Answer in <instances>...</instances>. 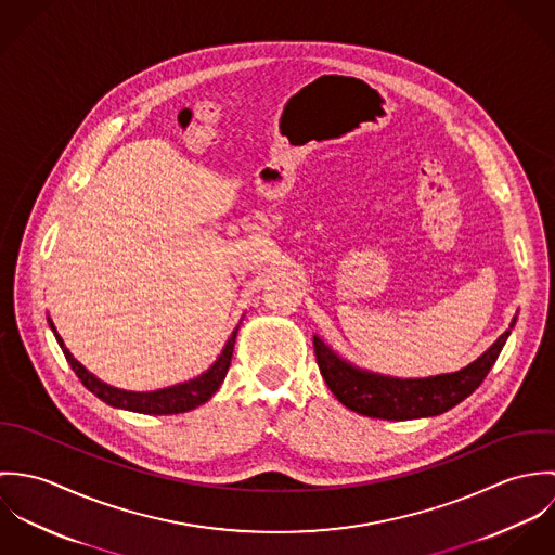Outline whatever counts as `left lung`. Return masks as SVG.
<instances>
[{"instance_id":"left-lung-1","label":"left lung","mask_w":555,"mask_h":555,"mask_svg":"<svg viewBox=\"0 0 555 555\" xmlns=\"http://www.w3.org/2000/svg\"><path fill=\"white\" fill-rule=\"evenodd\" d=\"M515 320L517 317L513 318L511 326L468 367L431 378L401 380L359 370L352 363L344 361L337 352H333L318 335H314V352L326 387L346 408L372 418L387 421L436 416L475 393L478 385L493 367L498 354L502 352L511 328L515 326Z\"/></svg>"}]
</instances>
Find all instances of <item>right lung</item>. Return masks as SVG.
<instances>
[{"instance_id": "obj_1", "label": "right lung", "mask_w": 555, "mask_h": 555, "mask_svg": "<svg viewBox=\"0 0 555 555\" xmlns=\"http://www.w3.org/2000/svg\"><path fill=\"white\" fill-rule=\"evenodd\" d=\"M49 326L55 333L57 344L64 350L66 361L70 363V367L75 370V374L79 376L80 383L93 393L100 397L104 403L113 405V408H121V410H130V412H141V414H179V412H188L198 408L201 403H205L207 399L220 389V385L227 378V372L231 367V359H233V350H235V339H237L238 326L231 333L222 354L218 357V361L198 378L181 383V385H172L166 389H158V391H147V393H134V391H124V389H115L106 383H102L100 378H95L91 372H87L79 361L73 357V352L64 346V339L60 337L55 324L51 318Z\"/></svg>"}]
</instances>
